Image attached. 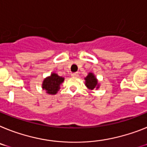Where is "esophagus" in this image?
<instances>
[{"label":"esophagus","mask_w":147,"mask_h":147,"mask_svg":"<svg viewBox=\"0 0 147 147\" xmlns=\"http://www.w3.org/2000/svg\"><path fill=\"white\" fill-rule=\"evenodd\" d=\"M71 76H72V77L77 78V77H78V73H72V74H71Z\"/></svg>","instance_id":"obj_1"}]
</instances>
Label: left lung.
I'll use <instances>...</instances> for the list:
<instances>
[{
	"mask_svg": "<svg viewBox=\"0 0 147 147\" xmlns=\"http://www.w3.org/2000/svg\"><path fill=\"white\" fill-rule=\"evenodd\" d=\"M85 85L88 87L89 89L90 90H93L95 87H96L98 85V81H97V79L95 78V76H93L92 73H89L88 76L85 78ZM98 88V87H97Z\"/></svg>",
	"mask_w": 147,
	"mask_h": 147,
	"instance_id": "left-lung-1",
	"label": "left lung"
}]
</instances>
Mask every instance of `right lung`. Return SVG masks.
<instances>
[{
	"label": "right lung",
	"mask_w": 147,
	"mask_h": 147,
	"mask_svg": "<svg viewBox=\"0 0 147 147\" xmlns=\"http://www.w3.org/2000/svg\"><path fill=\"white\" fill-rule=\"evenodd\" d=\"M64 78L53 73L50 77L46 78L42 84V89L45 90L49 94H56L60 89V84L63 81Z\"/></svg>",
	"instance_id": "add662e5"
}]
</instances>
